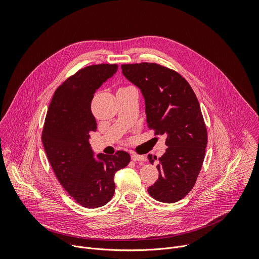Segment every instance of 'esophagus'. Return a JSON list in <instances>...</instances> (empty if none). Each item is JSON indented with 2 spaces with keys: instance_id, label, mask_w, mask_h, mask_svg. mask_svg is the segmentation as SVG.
<instances>
[{
  "instance_id": "1",
  "label": "esophagus",
  "mask_w": 259,
  "mask_h": 259,
  "mask_svg": "<svg viewBox=\"0 0 259 259\" xmlns=\"http://www.w3.org/2000/svg\"><path fill=\"white\" fill-rule=\"evenodd\" d=\"M131 159H132V161H134V162H144V161H146V157H145V156H142V155H135V154H133V155L131 156Z\"/></svg>"
}]
</instances>
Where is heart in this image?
I'll return each instance as SVG.
<instances>
[{"label":"heart","mask_w":259,"mask_h":259,"mask_svg":"<svg viewBox=\"0 0 259 259\" xmlns=\"http://www.w3.org/2000/svg\"><path fill=\"white\" fill-rule=\"evenodd\" d=\"M129 88H132V87H125V88H121V89H129Z\"/></svg>","instance_id":"heart-1"}]
</instances>
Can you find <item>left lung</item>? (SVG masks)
Masks as SVG:
<instances>
[{
	"label": "left lung",
	"mask_w": 259,
	"mask_h": 259,
	"mask_svg": "<svg viewBox=\"0 0 259 259\" xmlns=\"http://www.w3.org/2000/svg\"><path fill=\"white\" fill-rule=\"evenodd\" d=\"M121 67L143 94L147 127L166 135V153L159 159L147 156L151 164L159 162V178L147 192L157 201L175 203L194 188L205 158L208 134L198 98L174 69L155 62Z\"/></svg>",
	"instance_id": "obj_1"
}]
</instances>
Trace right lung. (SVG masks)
<instances>
[{
    "mask_svg": "<svg viewBox=\"0 0 259 259\" xmlns=\"http://www.w3.org/2000/svg\"><path fill=\"white\" fill-rule=\"evenodd\" d=\"M118 70V64L99 63L79 69L55 90L44 123L42 141L48 161L63 189L86 208L105 205L115 193V173L126 167L130 155L93 158L90 133L96 131L91 112L95 91Z\"/></svg>",
    "mask_w": 259,
    "mask_h": 259,
    "instance_id": "right-lung-1",
    "label": "right lung"
}]
</instances>
